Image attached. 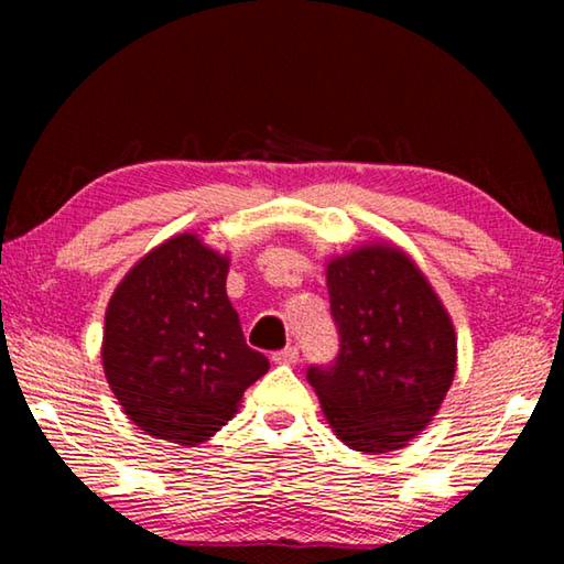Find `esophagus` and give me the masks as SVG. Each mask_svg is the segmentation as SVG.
Here are the masks:
<instances>
[{
	"mask_svg": "<svg viewBox=\"0 0 564 564\" xmlns=\"http://www.w3.org/2000/svg\"><path fill=\"white\" fill-rule=\"evenodd\" d=\"M271 358H273V362H279V366H293V362H299V348L289 346L283 350H275Z\"/></svg>",
	"mask_w": 564,
	"mask_h": 564,
	"instance_id": "esophagus-1",
	"label": "esophagus"
}]
</instances>
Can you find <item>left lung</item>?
<instances>
[{
    "instance_id": "1",
    "label": "left lung",
    "mask_w": 564,
    "mask_h": 564,
    "mask_svg": "<svg viewBox=\"0 0 564 564\" xmlns=\"http://www.w3.org/2000/svg\"><path fill=\"white\" fill-rule=\"evenodd\" d=\"M326 285L340 350L330 366L308 368V383L350 451H400L431 425L453 386L451 313L403 248L383 241L333 256Z\"/></svg>"
}]
</instances>
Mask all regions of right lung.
Returning a JSON list of instances; mask_svg holds the SVG:
<instances>
[{
	"label": "right lung",
	"mask_w": 564,
	"mask_h": 564,
	"mask_svg": "<svg viewBox=\"0 0 564 564\" xmlns=\"http://www.w3.org/2000/svg\"><path fill=\"white\" fill-rule=\"evenodd\" d=\"M228 261L196 234L171 236L123 275L107 305L104 376L131 423L159 441H208L269 370V358L246 346L226 295Z\"/></svg>",
	"instance_id": "1"
}]
</instances>
